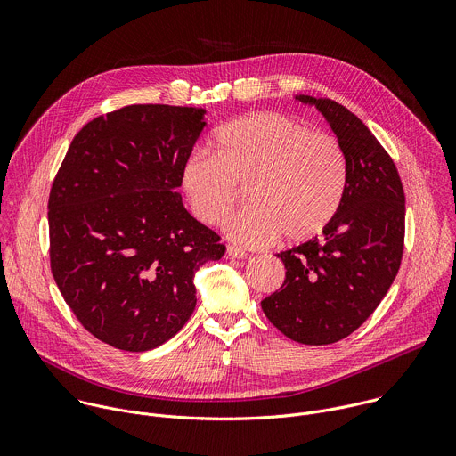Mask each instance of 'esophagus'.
<instances>
[{
	"mask_svg": "<svg viewBox=\"0 0 456 456\" xmlns=\"http://www.w3.org/2000/svg\"><path fill=\"white\" fill-rule=\"evenodd\" d=\"M227 256L229 257H245L247 252L236 245H227Z\"/></svg>",
	"mask_w": 456,
	"mask_h": 456,
	"instance_id": "obj_1",
	"label": "esophagus"
}]
</instances>
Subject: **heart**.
Masks as SVG:
<instances>
[{
    "mask_svg": "<svg viewBox=\"0 0 456 456\" xmlns=\"http://www.w3.org/2000/svg\"><path fill=\"white\" fill-rule=\"evenodd\" d=\"M215 153L192 151L180 183L192 215L220 224L245 187V206L224 232L241 247H264L280 234L303 241L319 234L339 211L348 166L336 137L278 111L234 118L216 129Z\"/></svg>",
    "mask_w": 456,
    "mask_h": 456,
    "instance_id": "obj_1",
    "label": "heart"
}]
</instances>
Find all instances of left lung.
Returning a JSON list of instances; mask_svg holds the SVG:
<instances>
[{"label":"left lung","instance_id":"left-lung-1","mask_svg":"<svg viewBox=\"0 0 456 456\" xmlns=\"http://www.w3.org/2000/svg\"><path fill=\"white\" fill-rule=\"evenodd\" d=\"M327 118L341 144L348 180L321 236L276 254L281 289L262 301L274 327L303 345H332L373 314L392 287L404 248V189L399 171L366 124L332 99L296 95Z\"/></svg>","mask_w":456,"mask_h":456}]
</instances>
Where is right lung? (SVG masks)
<instances>
[{
    "instance_id": "obj_1",
    "label": "right lung",
    "mask_w": 456,
    "mask_h": 456,
    "mask_svg": "<svg viewBox=\"0 0 456 456\" xmlns=\"http://www.w3.org/2000/svg\"><path fill=\"white\" fill-rule=\"evenodd\" d=\"M204 115L167 104L101 115L74 137L53 178V280L83 327L113 348L169 341L197 306L194 274L225 252L176 192Z\"/></svg>"
}]
</instances>
